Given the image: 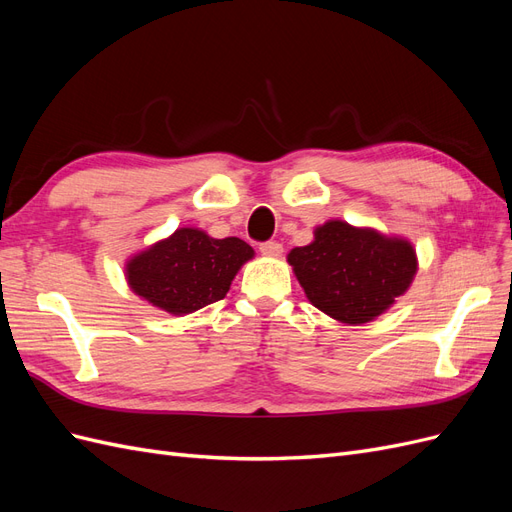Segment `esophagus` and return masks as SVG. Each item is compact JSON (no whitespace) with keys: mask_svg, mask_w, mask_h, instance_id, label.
Segmentation results:
<instances>
[{"mask_svg":"<svg viewBox=\"0 0 512 512\" xmlns=\"http://www.w3.org/2000/svg\"><path fill=\"white\" fill-rule=\"evenodd\" d=\"M282 243L280 241H265V243H260V252L265 254V256H280L282 254Z\"/></svg>","mask_w":512,"mask_h":512,"instance_id":"obj_1","label":"esophagus"}]
</instances>
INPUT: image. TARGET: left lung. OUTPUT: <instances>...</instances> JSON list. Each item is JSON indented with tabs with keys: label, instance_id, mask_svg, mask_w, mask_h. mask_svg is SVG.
I'll list each match as a JSON object with an SVG mask.
<instances>
[{
	"label": "left lung",
	"instance_id": "8db88e82",
	"mask_svg": "<svg viewBox=\"0 0 512 512\" xmlns=\"http://www.w3.org/2000/svg\"><path fill=\"white\" fill-rule=\"evenodd\" d=\"M288 262L307 299L348 324L380 316L408 290L416 273V254L408 241L337 220L316 228V239L294 247Z\"/></svg>",
	"mask_w": 512,
	"mask_h": 512
}]
</instances>
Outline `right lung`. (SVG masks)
I'll return each mask as SVG.
<instances>
[{
    "label": "right lung",
    "instance_id": "obj_1",
    "mask_svg": "<svg viewBox=\"0 0 512 512\" xmlns=\"http://www.w3.org/2000/svg\"><path fill=\"white\" fill-rule=\"evenodd\" d=\"M252 256V247L237 237L211 239L203 230L179 228L128 262V282L138 297L164 312L190 314L224 299Z\"/></svg>",
    "mask_w": 512,
    "mask_h": 512
}]
</instances>
